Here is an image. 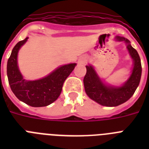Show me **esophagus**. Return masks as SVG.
<instances>
[{
	"mask_svg": "<svg viewBox=\"0 0 149 149\" xmlns=\"http://www.w3.org/2000/svg\"><path fill=\"white\" fill-rule=\"evenodd\" d=\"M86 62V58L85 57H80L79 59V63H84Z\"/></svg>",
	"mask_w": 149,
	"mask_h": 149,
	"instance_id": "esophagus-1",
	"label": "esophagus"
}]
</instances>
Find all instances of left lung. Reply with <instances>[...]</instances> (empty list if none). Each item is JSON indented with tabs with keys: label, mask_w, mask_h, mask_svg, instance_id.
<instances>
[{
	"label": "left lung",
	"mask_w": 149,
	"mask_h": 149,
	"mask_svg": "<svg viewBox=\"0 0 149 149\" xmlns=\"http://www.w3.org/2000/svg\"><path fill=\"white\" fill-rule=\"evenodd\" d=\"M115 38L127 44V49L134 62L132 74L127 82L121 86H107L102 82L91 65H86V73L84 78V88L87 96L103 106L116 107L128 100L136 91L141 79V64L138 52L127 38L120 36H116Z\"/></svg>",
	"instance_id": "1"
}]
</instances>
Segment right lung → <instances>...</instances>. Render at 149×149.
Wrapping results in <instances>:
<instances>
[{"mask_svg": "<svg viewBox=\"0 0 149 149\" xmlns=\"http://www.w3.org/2000/svg\"><path fill=\"white\" fill-rule=\"evenodd\" d=\"M20 41L12 49L7 65V74L11 91L17 99L29 106L39 107L53 103L59 97L63 84L74 70L76 63L62 65L47 77L38 80H25L17 66V52L28 40Z\"/></svg>", "mask_w": 149, "mask_h": 149, "instance_id": "1", "label": "right lung"}]
</instances>
